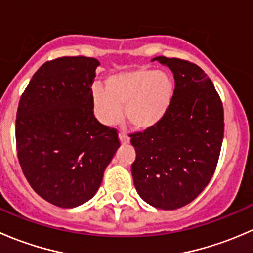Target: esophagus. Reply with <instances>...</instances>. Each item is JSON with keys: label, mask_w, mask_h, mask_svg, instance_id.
Returning a JSON list of instances; mask_svg holds the SVG:
<instances>
[{"label": "esophagus", "mask_w": 253, "mask_h": 253, "mask_svg": "<svg viewBox=\"0 0 253 253\" xmlns=\"http://www.w3.org/2000/svg\"><path fill=\"white\" fill-rule=\"evenodd\" d=\"M119 139H120V142H121V144H128L129 143V137L127 136L125 132H120Z\"/></svg>", "instance_id": "34e87169"}]
</instances>
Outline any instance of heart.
Masks as SVG:
<instances>
[{"mask_svg":"<svg viewBox=\"0 0 253 253\" xmlns=\"http://www.w3.org/2000/svg\"><path fill=\"white\" fill-rule=\"evenodd\" d=\"M93 105L103 124L112 126L124 117L137 131L157 126L167 116L174 98V82L162 71L138 68L112 75L105 89L94 86Z\"/></svg>","mask_w":253,"mask_h":253,"instance_id":"obj_1","label":"heart"}]
</instances>
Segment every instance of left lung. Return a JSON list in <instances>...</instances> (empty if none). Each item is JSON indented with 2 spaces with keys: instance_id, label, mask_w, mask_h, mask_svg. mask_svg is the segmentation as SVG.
<instances>
[{
  "instance_id": "left-lung-1",
  "label": "left lung",
  "mask_w": 253,
  "mask_h": 253,
  "mask_svg": "<svg viewBox=\"0 0 253 253\" xmlns=\"http://www.w3.org/2000/svg\"><path fill=\"white\" fill-rule=\"evenodd\" d=\"M152 61L172 72L174 98L162 122L132 134V177L144 202L172 211L192 202L211 181L223 143L224 111L213 83L197 65L164 56Z\"/></svg>"
}]
</instances>
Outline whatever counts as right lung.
<instances>
[{
    "label": "right lung",
    "mask_w": 253,
    "mask_h": 253,
    "mask_svg": "<svg viewBox=\"0 0 253 253\" xmlns=\"http://www.w3.org/2000/svg\"><path fill=\"white\" fill-rule=\"evenodd\" d=\"M96 58L60 57L44 63L20 98L16 142L33 190L61 208L95 196L120 148L114 128L94 116L91 85Z\"/></svg>",
    "instance_id": "right-lung-1"
}]
</instances>
